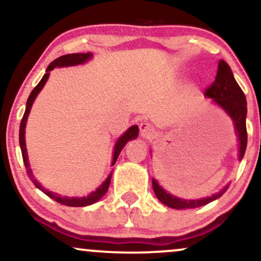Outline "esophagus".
<instances>
[{"label":"esophagus","mask_w":261,"mask_h":261,"mask_svg":"<svg viewBox=\"0 0 261 261\" xmlns=\"http://www.w3.org/2000/svg\"><path fill=\"white\" fill-rule=\"evenodd\" d=\"M140 133L141 136H143L144 138H154L158 135L156 128L151 124L147 123V121H143V123L140 124Z\"/></svg>","instance_id":"obj_1"}]
</instances>
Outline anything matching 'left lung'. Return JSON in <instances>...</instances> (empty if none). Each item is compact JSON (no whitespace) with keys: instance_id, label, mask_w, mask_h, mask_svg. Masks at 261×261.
Wrapping results in <instances>:
<instances>
[{"instance_id":"left-lung-1","label":"left lung","mask_w":261,"mask_h":261,"mask_svg":"<svg viewBox=\"0 0 261 261\" xmlns=\"http://www.w3.org/2000/svg\"><path fill=\"white\" fill-rule=\"evenodd\" d=\"M204 95L207 97L213 98V101L231 117L233 124H235V133L239 136L240 141V159H242L247 147V101L242 89L240 88V85L233 78L231 68L224 60L218 62V71H217L216 79L204 90ZM153 189L155 195L165 206L176 210H186L196 208V207H201L203 204L212 202V201L222 196L223 193H225L227 187L224 188L220 193L216 194V195L201 200H184L171 195L167 191H165L155 179H153Z\"/></svg>"}]
</instances>
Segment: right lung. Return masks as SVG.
I'll use <instances>...</instances> for the list:
<instances>
[{"label": "right lung", "mask_w": 261, "mask_h": 261, "mask_svg": "<svg viewBox=\"0 0 261 261\" xmlns=\"http://www.w3.org/2000/svg\"><path fill=\"white\" fill-rule=\"evenodd\" d=\"M91 58H92L91 53H75V54L62 55V57L55 59L54 61H51L50 65L48 66L47 72H45V74L43 75V78L41 79V82H39V83L36 85L34 90H32L31 94H30V96L28 98V102H26L25 113H24V115H22V119H21V123H20V130H19V143H20V148H21L22 160H24V165L26 167V172H28V176L30 177V179L34 182V184L38 188V189L44 191V193L47 194L49 197H51L53 200H55L57 202L61 203V204H65V206H70V207H84V206H88V204H91V203L96 202V201L100 200L101 197L107 193L108 187H110V183H111L112 174H110L107 179L105 180V182L97 188L96 191L89 194V195L85 196V197L84 196L83 197H66V196L62 197V196H59L58 194L51 193V191L44 190V188H42L41 184H39L37 180H36V178L34 177V173H32L31 169H30L29 160H28V151H26V144H25V125H26V120H28V115L30 113V110H31L32 103H34L35 98L38 95V92L42 90L43 87H44L45 82H47V79L49 77V72H50L51 70H54L55 67H62V66H73V65L84 64V62L90 60ZM137 136H138V127L136 126V125H135V126H131L130 128H128V130L123 135V136L119 137V140H118L117 143H115L112 166H113V165L115 164V161H117L118 156H119L121 149H123L125 144L127 143V141L134 140V138H136Z\"/></svg>", "instance_id": "obj_1"}]
</instances>
